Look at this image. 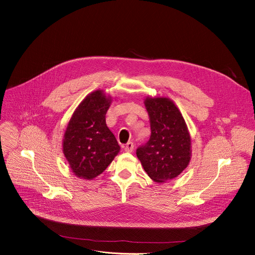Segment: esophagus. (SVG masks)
Masks as SVG:
<instances>
[{"mask_svg":"<svg viewBox=\"0 0 255 255\" xmlns=\"http://www.w3.org/2000/svg\"><path fill=\"white\" fill-rule=\"evenodd\" d=\"M124 149L126 152H132L134 149V143L129 141L128 143H126V145L124 146Z\"/></svg>","mask_w":255,"mask_h":255,"instance_id":"esophagus-1","label":"esophagus"}]
</instances>
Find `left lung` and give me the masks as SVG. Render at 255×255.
Here are the masks:
<instances>
[{
	"mask_svg": "<svg viewBox=\"0 0 255 255\" xmlns=\"http://www.w3.org/2000/svg\"><path fill=\"white\" fill-rule=\"evenodd\" d=\"M151 135L136 150L144 170L156 183L176 177L188 166L191 136L183 115L167 98H146Z\"/></svg>",
	"mask_w": 255,
	"mask_h": 255,
	"instance_id": "left-lung-1",
	"label": "left lung"
}]
</instances>
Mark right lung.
<instances>
[{
    "label": "right lung",
    "instance_id": "right-lung-1",
    "mask_svg": "<svg viewBox=\"0 0 255 255\" xmlns=\"http://www.w3.org/2000/svg\"><path fill=\"white\" fill-rule=\"evenodd\" d=\"M112 100L103 91L88 95L72 114L63 136V153L71 171L85 179L101 174L119 153L120 146L106 124Z\"/></svg>",
    "mask_w": 255,
    "mask_h": 255
}]
</instances>
